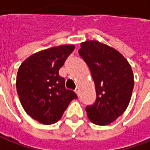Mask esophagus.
Wrapping results in <instances>:
<instances>
[{"label": "esophagus", "instance_id": "obj_1", "mask_svg": "<svg viewBox=\"0 0 150 150\" xmlns=\"http://www.w3.org/2000/svg\"><path fill=\"white\" fill-rule=\"evenodd\" d=\"M75 92L76 93H77V95H78V96H79V88H75Z\"/></svg>", "mask_w": 150, "mask_h": 150}]
</instances>
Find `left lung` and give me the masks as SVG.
I'll use <instances>...</instances> for the list:
<instances>
[{
	"label": "left lung",
	"mask_w": 150,
	"mask_h": 150,
	"mask_svg": "<svg viewBox=\"0 0 150 150\" xmlns=\"http://www.w3.org/2000/svg\"><path fill=\"white\" fill-rule=\"evenodd\" d=\"M80 47L79 56L88 65L96 89V100L85 108L88 117L96 125H108L129 105L134 88L131 67L117 50L98 41Z\"/></svg>",
	"instance_id": "left-lung-1"
}]
</instances>
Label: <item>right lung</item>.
Returning a JSON list of instances; mask_svg holds the SVG:
<instances>
[{
	"instance_id": "obj_1",
	"label": "right lung",
	"mask_w": 150,
	"mask_h": 150,
	"mask_svg": "<svg viewBox=\"0 0 150 150\" xmlns=\"http://www.w3.org/2000/svg\"><path fill=\"white\" fill-rule=\"evenodd\" d=\"M74 49L73 45L51 47L30 56L19 67L16 88L20 103L27 114L42 124L59 121L70 103L77 98L59 75Z\"/></svg>"
}]
</instances>
